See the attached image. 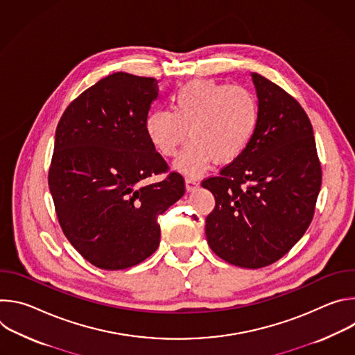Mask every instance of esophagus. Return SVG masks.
I'll use <instances>...</instances> for the list:
<instances>
[{
  "label": "esophagus",
  "mask_w": 355,
  "mask_h": 355,
  "mask_svg": "<svg viewBox=\"0 0 355 355\" xmlns=\"http://www.w3.org/2000/svg\"><path fill=\"white\" fill-rule=\"evenodd\" d=\"M185 187H187V191H193L195 188L199 187V181L193 177H187L185 178Z\"/></svg>",
  "instance_id": "34e87169"
}]
</instances>
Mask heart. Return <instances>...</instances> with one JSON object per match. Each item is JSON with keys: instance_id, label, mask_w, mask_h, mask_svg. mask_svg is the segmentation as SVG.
<instances>
[{"instance_id": "obj_1", "label": "heart", "mask_w": 355, "mask_h": 355, "mask_svg": "<svg viewBox=\"0 0 355 355\" xmlns=\"http://www.w3.org/2000/svg\"><path fill=\"white\" fill-rule=\"evenodd\" d=\"M171 110L147 115L146 135L164 157H173L180 146L191 141L177 157L175 170L196 177L215 160L236 162L256 136L260 122L257 96L243 85L216 80H193L171 96Z\"/></svg>"}]
</instances>
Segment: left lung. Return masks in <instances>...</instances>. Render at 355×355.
I'll return each instance as SVG.
<instances>
[{
    "label": "left lung",
    "mask_w": 355,
    "mask_h": 355,
    "mask_svg": "<svg viewBox=\"0 0 355 355\" xmlns=\"http://www.w3.org/2000/svg\"><path fill=\"white\" fill-rule=\"evenodd\" d=\"M260 122L244 153L202 181L215 196L207 240L222 260L263 268L284 257L308 230L322 187L312 123L285 89L252 73Z\"/></svg>",
    "instance_id": "8db88e82"
}]
</instances>
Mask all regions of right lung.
<instances>
[{"label":"right lung","instance_id":"obj_1","mask_svg":"<svg viewBox=\"0 0 355 355\" xmlns=\"http://www.w3.org/2000/svg\"><path fill=\"white\" fill-rule=\"evenodd\" d=\"M157 80L114 73L80 94L56 129L49 168L60 227L71 245L101 270L133 267L157 250L164 214L184 195L173 171L146 135Z\"/></svg>","mask_w":355,"mask_h":355}]
</instances>
